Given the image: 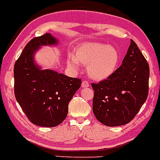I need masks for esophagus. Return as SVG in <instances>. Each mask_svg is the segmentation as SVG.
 Returning a JSON list of instances; mask_svg holds the SVG:
<instances>
[{
	"label": "esophagus",
	"mask_w": 160,
	"mask_h": 160,
	"mask_svg": "<svg viewBox=\"0 0 160 160\" xmlns=\"http://www.w3.org/2000/svg\"><path fill=\"white\" fill-rule=\"evenodd\" d=\"M88 86H89V83H88V81H85V80L82 81V88H87V87H88Z\"/></svg>",
	"instance_id": "obj_1"
}]
</instances>
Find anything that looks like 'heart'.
Here are the masks:
<instances>
[{"label": "heart", "instance_id": "obj_1", "mask_svg": "<svg viewBox=\"0 0 160 160\" xmlns=\"http://www.w3.org/2000/svg\"><path fill=\"white\" fill-rule=\"evenodd\" d=\"M118 59V51L112 46L105 44L88 43L77 49L75 56L69 55L68 63L69 66L74 69L79 67V63L87 65V71L91 78L102 80L115 72Z\"/></svg>", "mask_w": 160, "mask_h": 160}]
</instances>
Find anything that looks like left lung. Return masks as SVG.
<instances>
[{
  "instance_id": "1",
  "label": "left lung",
  "mask_w": 160,
  "mask_h": 160,
  "mask_svg": "<svg viewBox=\"0 0 160 160\" xmlns=\"http://www.w3.org/2000/svg\"><path fill=\"white\" fill-rule=\"evenodd\" d=\"M149 78V64L131 40L121 66L106 79L92 84L95 118L107 126L131 122L147 98Z\"/></svg>"
}]
</instances>
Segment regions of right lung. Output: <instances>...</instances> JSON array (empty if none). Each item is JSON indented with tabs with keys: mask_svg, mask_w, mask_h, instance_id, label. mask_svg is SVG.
Instances as JSON below:
<instances>
[{
	"mask_svg": "<svg viewBox=\"0 0 160 160\" xmlns=\"http://www.w3.org/2000/svg\"><path fill=\"white\" fill-rule=\"evenodd\" d=\"M57 43V39L48 33L34 38L26 44L14 64L16 100L31 122L43 127H55L65 119L69 102L82 84L80 78L42 70L34 63V53L41 46Z\"/></svg>",
	"mask_w": 160,
	"mask_h": 160,
	"instance_id": "obj_1",
	"label": "right lung"
}]
</instances>
